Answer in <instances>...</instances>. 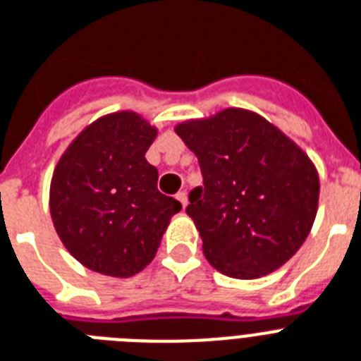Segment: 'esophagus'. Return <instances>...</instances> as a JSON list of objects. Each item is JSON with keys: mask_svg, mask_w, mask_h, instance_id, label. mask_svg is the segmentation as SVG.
<instances>
[{"mask_svg": "<svg viewBox=\"0 0 361 361\" xmlns=\"http://www.w3.org/2000/svg\"><path fill=\"white\" fill-rule=\"evenodd\" d=\"M176 198H178V200H180V202H181V208H185V206H187V192L185 191H180V192H178V195H176Z\"/></svg>", "mask_w": 361, "mask_h": 361, "instance_id": "1", "label": "esophagus"}]
</instances>
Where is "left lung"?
<instances>
[{"label": "left lung", "mask_w": 361, "mask_h": 361, "mask_svg": "<svg viewBox=\"0 0 361 361\" xmlns=\"http://www.w3.org/2000/svg\"><path fill=\"white\" fill-rule=\"evenodd\" d=\"M204 185L189 192L206 258L221 274L257 279L302 247L319 208V174L300 147L255 112L228 109L176 127Z\"/></svg>", "instance_id": "obj_1"}]
</instances>
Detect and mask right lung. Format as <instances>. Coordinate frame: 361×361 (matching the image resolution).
<instances>
[{
    "instance_id": "1",
    "label": "right lung",
    "mask_w": 361,
    "mask_h": 361,
    "mask_svg": "<svg viewBox=\"0 0 361 361\" xmlns=\"http://www.w3.org/2000/svg\"><path fill=\"white\" fill-rule=\"evenodd\" d=\"M157 130L133 112L104 116L59 159L50 187L58 236L86 268L130 277L152 262L181 204L157 189L146 161Z\"/></svg>"
}]
</instances>
